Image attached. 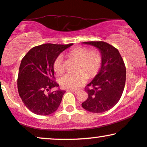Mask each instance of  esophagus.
Listing matches in <instances>:
<instances>
[{"instance_id":"esophagus-1","label":"esophagus","mask_w":147,"mask_h":147,"mask_svg":"<svg viewBox=\"0 0 147 147\" xmlns=\"http://www.w3.org/2000/svg\"><path fill=\"white\" fill-rule=\"evenodd\" d=\"M68 92H73L74 94H77L79 92L78 90H67Z\"/></svg>"}]
</instances>
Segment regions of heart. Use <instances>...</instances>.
I'll list each match as a JSON object with an SVG mask.
<instances>
[{"label": "heart", "mask_w": 147, "mask_h": 147, "mask_svg": "<svg viewBox=\"0 0 147 147\" xmlns=\"http://www.w3.org/2000/svg\"><path fill=\"white\" fill-rule=\"evenodd\" d=\"M67 55L78 60L77 71L68 72L60 79V85L63 88L75 90L83 86L88 77L92 78L97 75L102 65V57L99 51L90 50L83 47H75L69 51ZM53 70L57 75L63 72V58L61 55L57 57L53 62Z\"/></svg>", "instance_id": "heart-1"}]
</instances>
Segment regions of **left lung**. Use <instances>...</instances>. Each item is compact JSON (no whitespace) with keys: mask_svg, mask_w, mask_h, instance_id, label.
<instances>
[{"mask_svg":"<svg viewBox=\"0 0 147 147\" xmlns=\"http://www.w3.org/2000/svg\"><path fill=\"white\" fill-rule=\"evenodd\" d=\"M99 50L102 61L98 73L87 85V100L83 108L92 113H102L112 109L119 101L125 88L126 68L117 49L102 41L85 42Z\"/></svg>","mask_w":147,"mask_h":147,"instance_id":"8db88e82","label":"left lung"}]
</instances>
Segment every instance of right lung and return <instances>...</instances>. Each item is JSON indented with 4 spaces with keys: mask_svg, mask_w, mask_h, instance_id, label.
<instances>
[{
    "mask_svg": "<svg viewBox=\"0 0 147 147\" xmlns=\"http://www.w3.org/2000/svg\"><path fill=\"white\" fill-rule=\"evenodd\" d=\"M72 45L37 46L22 58L18 77V90L22 102L31 112L47 116L58 109L66 91L59 89L49 92L59 86L55 81L53 62L62 51Z\"/></svg>",
    "mask_w": 147,
    "mask_h": 147,
    "instance_id": "add662e5",
    "label": "right lung"
}]
</instances>
